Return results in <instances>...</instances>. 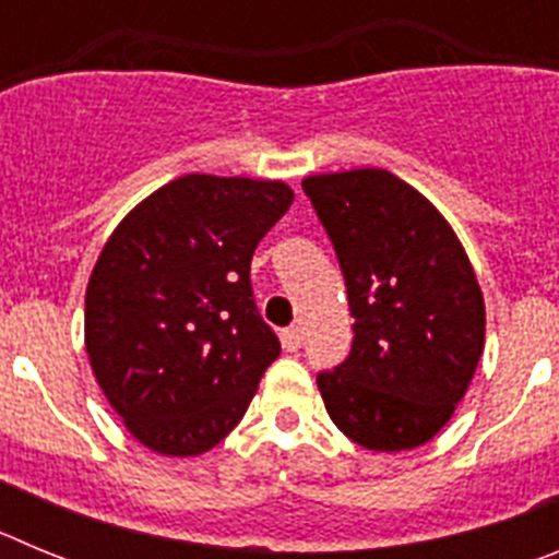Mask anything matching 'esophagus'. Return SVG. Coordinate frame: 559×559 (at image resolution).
<instances>
[{
  "label": "esophagus",
  "mask_w": 559,
  "mask_h": 559,
  "mask_svg": "<svg viewBox=\"0 0 559 559\" xmlns=\"http://www.w3.org/2000/svg\"><path fill=\"white\" fill-rule=\"evenodd\" d=\"M283 347L288 349V353H296V349L302 347V330H299V324L283 330Z\"/></svg>",
  "instance_id": "34e87169"
}]
</instances>
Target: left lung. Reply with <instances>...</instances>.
Masks as SVG:
<instances>
[{
  "label": "left lung",
  "instance_id": "obj_1",
  "mask_svg": "<svg viewBox=\"0 0 559 559\" xmlns=\"http://www.w3.org/2000/svg\"><path fill=\"white\" fill-rule=\"evenodd\" d=\"M338 257L353 349L316 374L335 426L369 451L426 445L451 419L484 349V296L437 206L389 170L302 181Z\"/></svg>",
  "mask_w": 559,
  "mask_h": 559
}]
</instances>
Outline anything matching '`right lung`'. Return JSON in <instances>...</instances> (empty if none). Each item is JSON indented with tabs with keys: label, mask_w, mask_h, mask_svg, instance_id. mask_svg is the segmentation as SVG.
Instances as JSON below:
<instances>
[{
	"label": "right lung",
	"mask_w": 559,
	"mask_h": 559,
	"mask_svg": "<svg viewBox=\"0 0 559 559\" xmlns=\"http://www.w3.org/2000/svg\"><path fill=\"white\" fill-rule=\"evenodd\" d=\"M290 201L283 181L192 173L108 237L86 288V353L111 408L151 451L218 445L280 355L249 274Z\"/></svg>",
	"instance_id": "right-lung-1"
}]
</instances>
